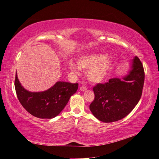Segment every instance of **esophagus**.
<instances>
[{
    "instance_id": "obj_1",
    "label": "esophagus",
    "mask_w": 159,
    "mask_h": 159,
    "mask_svg": "<svg viewBox=\"0 0 159 159\" xmlns=\"http://www.w3.org/2000/svg\"><path fill=\"white\" fill-rule=\"evenodd\" d=\"M87 88L86 87H85V86H81L80 88V91H86L87 90Z\"/></svg>"
}]
</instances>
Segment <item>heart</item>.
Instances as JSON below:
<instances>
[{
	"label": "heart",
	"instance_id": "b5f03b06",
	"mask_svg": "<svg viewBox=\"0 0 159 159\" xmlns=\"http://www.w3.org/2000/svg\"><path fill=\"white\" fill-rule=\"evenodd\" d=\"M114 59L104 54H89L80 57L77 61V66L80 70L87 71L88 80L94 84L102 82L106 77L114 65ZM71 71L78 73L77 66L70 65Z\"/></svg>",
	"mask_w": 159,
	"mask_h": 159
}]
</instances>
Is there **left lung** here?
I'll return each instance as SVG.
<instances>
[{"label": "left lung", "instance_id": "left-lung-1", "mask_svg": "<svg viewBox=\"0 0 159 159\" xmlns=\"http://www.w3.org/2000/svg\"><path fill=\"white\" fill-rule=\"evenodd\" d=\"M132 69L123 80L111 79L93 87L94 99L89 105L93 114L105 123L120 120L127 116L142 95L144 71L141 61L135 56Z\"/></svg>", "mask_w": 159, "mask_h": 159}]
</instances>
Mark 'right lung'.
<instances>
[{"instance_id": "obj_1", "label": "right lung", "mask_w": 159, "mask_h": 159, "mask_svg": "<svg viewBox=\"0 0 159 159\" xmlns=\"http://www.w3.org/2000/svg\"><path fill=\"white\" fill-rule=\"evenodd\" d=\"M79 84L57 82L43 92H29L21 85L16 73L15 87L17 98L24 108L30 114L41 119L57 116L66 106L71 95L75 93Z\"/></svg>"}]
</instances>
